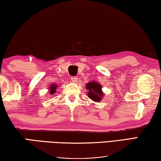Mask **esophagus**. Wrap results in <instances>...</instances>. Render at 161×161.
I'll return each instance as SVG.
<instances>
[{
  "mask_svg": "<svg viewBox=\"0 0 161 161\" xmlns=\"http://www.w3.org/2000/svg\"><path fill=\"white\" fill-rule=\"evenodd\" d=\"M71 80L73 81V82H77V78L76 77H71Z\"/></svg>",
  "mask_w": 161,
  "mask_h": 161,
  "instance_id": "1",
  "label": "esophagus"
}]
</instances>
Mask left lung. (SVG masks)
Segmentation results:
<instances>
[{
    "label": "left lung",
    "instance_id": "8db88e82",
    "mask_svg": "<svg viewBox=\"0 0 161 161\" xmlns=\"http://www.w3.org/2000/svg\"><path fill=\"white\" fill-rule=\"evenodd\" d=\"M102 86L95 81H92L86 84V90H88V96L91 99L96 103L100 101L103 97V93L101 91Z\"/></svg>",
    "mask_w": 161,
    "mask_h": 161
}]
</instances>
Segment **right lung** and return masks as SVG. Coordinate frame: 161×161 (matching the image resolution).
Listing matches in <instances>:
<instances>
[{
	"label": "right lung",
	"mask_w": 161,
	"mask_h": 161,
	"mask_svg": "<svg viewBox=\"0 0 161 161\" xmlns=\"http://www.w3.org/2000/svg\"><path fill=\"white\" fill-rule=\"evenodd\" d=\"M49 87H50V90H51V91H50V93L53 94L55 92H56V91H55V90H56V89L57 88V86L56 85H52V86H49Z\"/></svg>",
	"instance_id": "add662e5"
}]
</instances>
